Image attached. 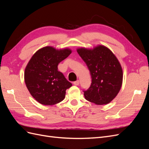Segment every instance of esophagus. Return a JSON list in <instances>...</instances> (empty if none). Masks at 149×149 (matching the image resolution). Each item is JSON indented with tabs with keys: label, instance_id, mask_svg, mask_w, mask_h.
Listing matches in <instances>:
<instances>
[{
	"label": "esophagus",
	"instance_id": "34e87169",
	"mask_svg": "<svg viewBox=\"0 0 149 149\" xmlns=\"http://www.w3.org/2000/svg\"><path fill=\"white\" fill-rule=\"evenodd\" d=\"M73 84H74V85H75V86L79 85V80L76 81H74V82L73 83Z\"/></svg>",
	"mask_w": 149,
	"mask_h": 149
}]
</instances>
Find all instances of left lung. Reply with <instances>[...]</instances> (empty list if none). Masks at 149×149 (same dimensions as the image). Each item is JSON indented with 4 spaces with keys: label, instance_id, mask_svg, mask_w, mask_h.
I'll use <instances>...</instances> for the list:
<instances>
[{
    "label": "left lung",
    "instance_id": "8db88e82",
    "mask_svg": "<svg viewBox=\"0 0 149 149\" xmlns=\"http://www.w3.org/2000/svg\"><path fill=\"white\" fill-rule=\"evenodd\" d=\"M91 76L90 87L83 91L85 99L97 105L107 104L118 95L123 83V69L118 58L103 45L77 49Z\"/></svg>",
    "mask_w": 149,
    "mask_h": 149
}]
</instances>
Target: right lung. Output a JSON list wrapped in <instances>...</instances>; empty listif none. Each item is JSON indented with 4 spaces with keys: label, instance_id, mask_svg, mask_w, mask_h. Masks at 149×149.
Listing matches in <instances>:
<instances>
[{
    "label": "right lung",
    "instance_id": "obj_1",
    "mask_svg": "<svg viewBox=\"0 0 149 149\" xmlns=\"http://www.w3.org/2000/svg\"><path fill=\"white\" fill-rule=\"evenodd\" d=\"M71 53L68 48L45 47L31 58L25 68L24 79L31 95L39 103L54 105L64 100L66 90L72 84L58 71V65Z\"/></svg>",
    "mask_w": 149,
    "mask_h": 149
}]
</instances>
